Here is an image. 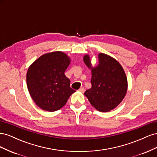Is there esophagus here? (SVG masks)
<instances>
[{"label": "esophagus", "mask_w": 157, "mask_h": 157, "mask_svg": "<svg viewBox=\"0 0 157 157\" xmlns=\"http://www.w3.org/2000/svg\"><path fill=\"white\" fill-rule=\"evenodd\" d=\"M78 91L80 92H82V93H84V91H85V89H84V88H80L78 90Z\"/></svg>", "instance_id": "1"}]
</instances>
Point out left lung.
Here are the masks:
<instances>
[{"label":"left lung","mask_w":157,"mask_h":157,"mask_svg":"<svg viewBox=\"0 0 157 157\" xmlns=\"http://www.w3.org/2000/svg\"><path fill=\"white\" fill-rule=\"evenodd\" d=\"M98 59L99 64L92 67L90 56H84V62L92 72V87L84 95L98 111L108 112L116 108L125 97L128 80L124 69L115 58L99 53Z\"/></svg>","instance_id":"obj_1"}]
</instances>
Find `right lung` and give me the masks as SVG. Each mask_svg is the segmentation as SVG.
Masks as SVG:
<instances>
[{
    "instance_id": "right-lung-1",
    "label": "right lung",
    "mask_w": 157,
    "mask_h": 157,
    "mask_svg": "<svg viewBox=\"0 0 157 157\" xmlns=\"http://www.w3.org/2000/svg\"><path fill=\"white\" fill-rule=\"evenodd\" d=\"M71 58L63 52L42 55L27 72V86L36 105L44 111H58L76 91L70 87V80L65 71Z\"/></svg>"
}]
</instances>
